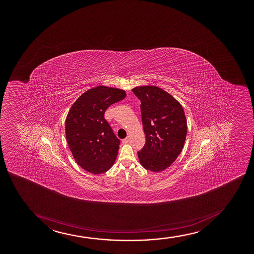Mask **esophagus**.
<instances>
[{
    "label": "esophagus",
    "mask_w": 254,
    "mask_h": 254,
    "mask_svg": "<svg viewBox=\"0 0 254 254\" xmlns=\"http://www.w3.org/2000/svg\"><path fill=\"white\" fill-rule=\"evenodd\" d=\"M129 140H130V138H129V136H128V137H126V139H124L122 141L123 143H128L129 142Z\"/></svg>",
    "instance_id": "34e87169"
}]
</instances>
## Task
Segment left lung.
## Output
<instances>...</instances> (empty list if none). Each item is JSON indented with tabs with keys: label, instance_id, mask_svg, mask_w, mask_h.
Segmentation results:
<instances>
[{
	"label": "left lung",
	"instance_id": "obj_1",
	"mask_svg": "<svg viewBox=\"0 0 254 254\" xmlns=\"http://www.w3.org/2000/svg\"><path fill=\"white\" fill-rule=\"evenodd\" d=\"M140 100L145 146L138 152L143 168L160 172L181 153L187 134V122L181 103L161 88L152 85L132 89Z\"/></svg>",
	"mask_w": 254,
	"mask_h": 254
}]
</instances>
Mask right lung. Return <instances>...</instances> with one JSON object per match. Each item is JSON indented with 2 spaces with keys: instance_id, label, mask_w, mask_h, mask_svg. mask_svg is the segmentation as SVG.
Listing matches in <instances>:
<instances>
[{
  "instance_id": "obj_1",
  "label": "right lung",
  "mask_w": 254,
  "mask_h": 254,
  "mask_svg": "<svg viewBox=\"0 0 254 254\" xmlns=\"http://www.w3.org/2000/svg\"><path fill=\"white\" fill-rule=\"evenodd\" d=\"M126 96L123 90L99 85L82 94L70 108L65 122L67 145L76 163L88 172L99 175L114 165L120 140L104 114Z\"/></svg>"
}]
</instances>
